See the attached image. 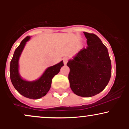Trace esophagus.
Masks as SVG:
<instances>
[{"label": "esophagus", "mask_w": 129, "mask_h": 129, "mask_svg": "<svg viewBox=\"0 0 129 129\" xmlns=\"http://www.w3.org/2000/svg\"><path fill=\"white\" fill-rule=\"evenodd\" d=\"M68 60H69V58H68V57H63V63H64L65 65H66V63H67Z\"/></svg>", "instance_id": "obj_1"}]
</instances>
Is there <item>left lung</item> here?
<instances>
[{
    "instance_id": "1",
    "label": "left lung",
    "mask_w": 129,
    "mask_h": 129,
    "mask_svg": "<svg viewBox=\"0 0 129 129\" xmlns=\"http://www.w3.org/2000/svg\"><path fill=\"white\" fill-rule=\"evenodd\" d=\"M87 46L69 60L70 86L76 95L91 97L101 92L110 81L112 65L107 47L96 35L84 32Z\"/></svg>"
}]
</instances>
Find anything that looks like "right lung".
Listing matches in <instances>:
<instances>
[{
  "instance_id": "1",
  "label": "right lung",
  "mask_w": 129,
  "mask_h": 129,
  "mask_svg": "<svg viewBox=\"0 0 129 129\" xmlns=\"http://www.w3.org/2000/svg\"><path fill=\"white\" fill-rule=\"evenodd\" d=\"M30 37L26 36L22 41L19 47L14 51L10 62V75L13 86L23 96L33 100H37L45 95L49 91L53 78L59 72L60 68L63 66V61L48 67L42 76L35 81L29 82L22 79L19 73V59L24 48L26 42Z\"/></svg>"
}]
</instances>
